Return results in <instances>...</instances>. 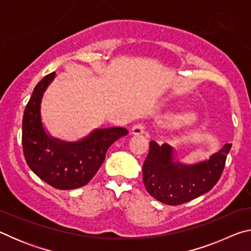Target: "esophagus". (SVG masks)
<instances>
[{"label":"esophagus","mask_w":251,"mask_h":251,"mask_svg":"<svg viewBox=\"0 0 251 251\" xmlns=\"http://www.w3.org/2000/svg\"><path fill=\"white\" fill-rule=\"evenodd\" d=\"M130 133L133 135H143L146 133V128H145V125L143 124H136L135 126L131 127V130Z\"/></svg>","instance_id":"obj_1"}]
</instances>
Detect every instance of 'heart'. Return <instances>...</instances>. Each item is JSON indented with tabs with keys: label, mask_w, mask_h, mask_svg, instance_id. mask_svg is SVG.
Masks as SVG:
<instances>
[{
	"label": "heart",
	"mask_w": 251,
	"mask_h": 251,
	"mask_svg": "<svg viewBox=\"0 0 251 251\" xmlns=\"http://www.w3.org/2000/svg\"><path fill=\"white\" fill-rule=\"evenodd\" d=\"M193 121H194V117L193 116L184 117V122H186V123H189V122H193Z\"/></svg>",
	"instance_id": "obj_1"
}]
</instances>
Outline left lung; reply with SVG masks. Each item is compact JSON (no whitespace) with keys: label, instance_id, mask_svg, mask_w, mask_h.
<instances>
[{"label":"left lung","instance_id":"left-lung-1","mask_svg":"<svg viewBox=\"0 0 251 251\" xmlns=\"http://www.w3.org/2000/svg\"><path fill=\"white\" fill-rule=\"evenodd\" d=\"M231 144H225L208 160L194 165L175 161L174 150L167 144L150 143V152L143 165L145 188L166 205H181L206 194L219 180Z\"/></svg>","mask_w":251,"mask_h":251}]
</instances>
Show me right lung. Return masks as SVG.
Instances as JSON below:
<instances>
[{
  "label": "right lung",
  "instance_id": "obj_1",
  "mask_svg": "<svg viewBox=\"0 0 251 251\" xmlns=\"http://www.w3.org/2000/svg\"><path fill=\"white\" fill-rule=\"evenodd\" d=\"M55 72L37 83L25 107L22 145L25 160L35 175L54 188L70 190L86 185L99 171L106 151L118 138L128 134L123 127L97 128L78 142H65L46 133L41 103Z\"/></svg>",
  "mask_w": 251,
  "mask_h": 251
}]
</instances>
